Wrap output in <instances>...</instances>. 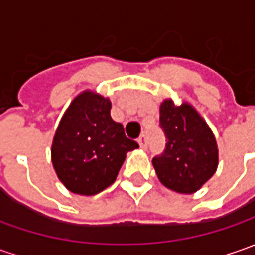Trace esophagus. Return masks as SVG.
<instances>
[{"label":"esophagus","instance_id":"obj_1","mask_svg":"<svg viewBox=\"0 0 255 255\" xmlns=\"http://www.w3.org/2000/svg\"><path fill=\"white\" fill-rule=\"evenodd\" d=\"M137 142H139L142 149H146V147H147V137H146V134H142V136L137 139Z\"/></svg>","mask_w":255,"mask_h":255}]
</instances>
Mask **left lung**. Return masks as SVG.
I'll list each match as a JSON object with an SVG mask.
<instances>
[{"label":"left lung","mask_w":255,"mask_h":255,"mask_svg":"<svg viewBox=\"0 0 255 255\" xmlns=\"http://www.w3.org/2000/svg\"><path fill=\"white\" fill-rule=\"evenodd\" d=\"M160 128L166 136L162 154L153 167L162 184L183 194L197 191L217 170L219 150L214 134L197 111L189 105L176 106L171 99L160 105Z\"/></svg>","instance_id":"left-lung-1"}]
</instances>
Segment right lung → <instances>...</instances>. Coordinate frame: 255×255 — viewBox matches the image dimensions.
Returning <instances> with one entry per match:
<instances>
[{
    "label": "right lung",
    "mask_w": 255,
    "mask_h": 255,
    "mask_svg": "<svg viewBox=\"0 0 255 255\" xmlns=\"http://www.w3.org/2000/svg\"><path fill=\"white\" fill-rule=\"evenodd\" d=\"M108 98L85 91L62 116L52 142V164L64 186L76 194L93 196L109 187L126 153L139 144L126 137L122 123L111 118Z\"/></svg>",
    "instance_id": "right-lung-1"
}]
</instances>
